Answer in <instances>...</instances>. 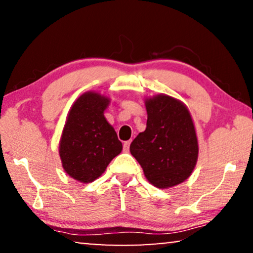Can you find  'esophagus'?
<instances>
[{
	"label": "esophagus",
	"mask_w": 253,
	"mask_h": 253,
	"mask_svg": "<svg viewBox=\"0 0 253 253\" xmlns=\"http://www.w3.org/2000/svg\"><path fill=\"white\" fill-rule=\"evenodd\" d=\"M130 144H131V140H126V141H124V144H123V150L126 151V152L129 151Z\"/></svg>",
	"instance_id": "obj_1"
}]
</instances>
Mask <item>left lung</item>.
Wrapping results in <instances>:
<instances>
[{
	"instance_id": "left-lung-1",
	"label": "left lung",
	"mask_w": 253,
	"mask_h": 253,
	"mask_svg": "<svg viewBox=\"0 0 253 253\" xmlns=\"http://www.w3.org/2000/svg\"><path fill=\"white\" fill-rule=\"evenodd\" d=\"M146 130L130 145L145 177L159 189L181 184L198 160L199 146L191 114L178 99L158 94L145 99Z\"/></svg>"
}]
</instances>
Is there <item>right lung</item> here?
Returning <instances> with one entry per match:
<instances>
[{
  "label": "right lung",
  "mask_w": 253,
  "mask_h": 253,
  "mask_svg": "<svg viewBox=\"0 0 253 253\" xmlns=\"http://www.w3.org/2000/svg\"><path fill=\"white\" fill-rule=\"evenodd\" d=\"M108 96L88 91L74 102L68 113L58 145L64 171L76 181L91 183L122 152L116 131L106 120Z\"/></svg>",
  "instance_id": "1"
}]
</instances>
